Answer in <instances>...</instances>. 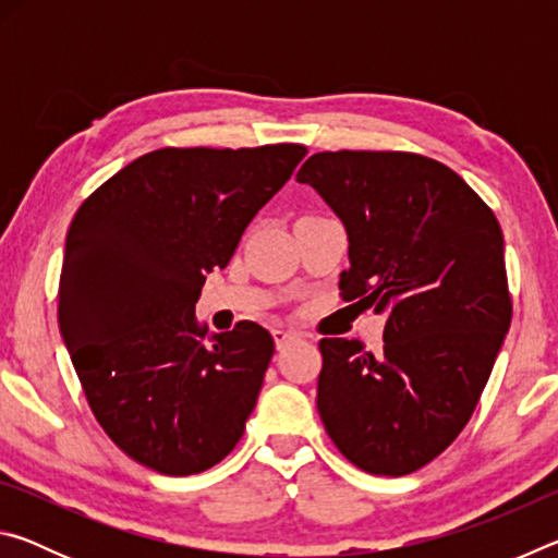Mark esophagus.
I'll use <instances>...</instances> for the list:
<instances>
[{"label":"esophagus","instance_id":"34e87169","mask_svg":"<svg viewBox=\"0 0 558 558\" xmlns=\"http://www.w3.org/2000/svg\"><path fill=\"white\" fill-rule=\"evenodd\" d=\"M272 339H276V347L278 349H282V347H288L290 342H295L298 339V332H290V329H272Z\"/></svg>","mask_w":558,"mask_h":558}]
</instances>
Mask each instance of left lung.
Returning <instances> with one entry per match:
<instances>
[{"mask_svg": "<svg viewBox=\"0 0 558 558\" xmlns=\"http://www.w3.org/2000/svg\"><path fill=\"white\" fill-rule=\"evenodd\" d=\"M298 182L347 229L339 298L389 315L376 356L319 339V418L359 470L409 475L468 426L512 323L502 229L460 174L415 153H317Z\"/></svg>", "mask_w": 558, "mask_h": 558, "instance_id": "1", "label": "left lung"}]
</instances>
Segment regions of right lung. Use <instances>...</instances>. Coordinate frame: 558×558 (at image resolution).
<instances>
[{"mask_svg":"<svg viewBox=\"0 0 558 558\" xmlns=\"http://www.w3.org/2000/svg\"><path fill=\"white\" fill-rule=\"evenodd\" d=\"M305 155L292 143L162 147L75 211L59 327L93 415L140 465L196 475L241 440L276 342L248 319L206 337L194 305Z\"/></svg>","mask_w":558,"mask_h":558,"instance_id":"obj_1","label":"right lung"}]
</instances>
